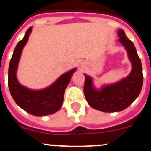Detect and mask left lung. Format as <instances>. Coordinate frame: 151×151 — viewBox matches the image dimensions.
<instances>
[{
	"label": "left lung",
	"instance_id": "8db88e82",
	"mask_svg": "<svg viewBox=\"0 0 151 151\" xmlns=\"http://www.w3.org/2000/svg\"><path fill=\"white\" fill-rule=\"evenodd\" d=\"M118 37L132 64L129 75L98 90L93 86L91 77L85 74L83 91L86 100L91 107L102 112H119L125 110L138 97L142 88V66L137 49L122 29L118 30Z\"/></svg>",
	"mask_w": 151,
	"mask_h": 151
}]
</instances>
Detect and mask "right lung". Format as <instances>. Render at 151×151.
<instances>
[{
	"instance_id": "right-lung-1",
	"label": "right lung",
	"mask_w": 151,
	"mask_h": 151,
	"mask_svg": "<svg viewBox=\"0 0 151 151\" xmlns=\"http://www.w3.org/2000/svg\"><path fill=\"white\" fill-rule=\"evenodd\" d=\"M32 29V27L27 29L24 37L17 43L13 52L9 67L8 85L10 93L19 107L34 116H44L53 114L60 109L63 102L64 92L77 68L61 75L46 88L32 90L21 86L17 81L16 73L22 50L27 43Z\"/></svg>"
}]
</instances>
